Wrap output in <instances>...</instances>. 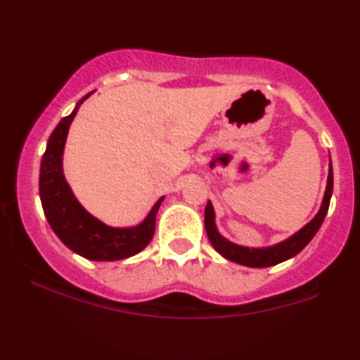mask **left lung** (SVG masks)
Listing matches in <instances>:
<instances>
[{
	"label": "left lung",
	"instance_id": "8db88e82",
	"mask_svg": "<svg viewBox=\"0 0 360 360\" xmlns=\"http://www.w3.org/2000/svg\"><path fill=\"white\" fill-rule=\"evenodd\" d=\"M332 191H333V172H332V162L328 163V176H327V187L324 198H322V205L311 221H309L304 227L289 236L288 240H284L278 245L268 246V248H246L231 243L230 240L224 238V236L219 233L216 227V214L214 208H212L211 202H208L205 208V229L206 233H208V238L211 245L214 246L216 251L225 257L227 260L235 262V264L252 266V268H265L271 266L276 264H281V262L294 257L302 249L308 245L309 241L313 240V236L318 233L319 227L324 222V217L328 211V205H330L332 198Z\"/></svg>",
	"mask_w": 360,
	"mask_h": 360
}]
</instances>
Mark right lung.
<instances>
[{"label": "right lung", "mask_w": 360, "mask_h": 360, "mask_svg": "<svg viewBox=\"0 0 360 360\" xmlns=\"http://www.w3.org/2000/svg\"><path fill=\"white\" fill-rule=\"evenodd\" d=\"M92 94L77 101L72 112L58 122L49 138L41 160L39 197L49 225L65 246L89 260L112 262L131 257L149 245L155 231L157 211L165 197L158 198L144 221L135 227L106 225L77 202L63 174V150L79 106Z\"/></svg>", "instance_id": "1"}]
</instances>
